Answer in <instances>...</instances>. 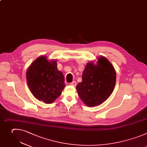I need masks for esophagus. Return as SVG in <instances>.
Wrapping results in <instances>:
<instances>
[{
    "label": "esophagus",
    "mask_w": 147,
    "mask_h": 147,
    "mask_svg": "<svg viewBox=\"0 0 147 147\" xmlns=\"http://www.w3.org/2000/svg\"><path fill=\"white\" fill-rule=\"evenodd\" d=\"M69 84H70V85H71V86H75L76 85V82L75 81H74V82H72L70 83H69Z\"/></svg>",
    "instance_id": "34e87169"
}]
</instances>
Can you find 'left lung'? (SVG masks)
<instances>
[{
    "label": "left lung",
    "mask_w": 147,
    "mask_h": 147,
    "mask_svg": "<svg viewBox=\"0 0 147 147\" xmlns=\"http://www.w3.org/2000/svg\"><path fill=\"white\" fill-rule=\"evenodd\" d=\"M82 79L76 87L78 94L84 104L93 107L101 104L111 95L116 75L110 61L100 56L96 64L92 61L86 64Z\"/></svg>",
    "instance_id": "1"
}]
</instances>
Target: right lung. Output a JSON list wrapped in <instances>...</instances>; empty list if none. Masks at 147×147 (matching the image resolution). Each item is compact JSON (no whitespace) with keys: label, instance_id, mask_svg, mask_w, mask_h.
Returning a JSON list of instances; mask_svg holds the SVG:
<instances>
[{"label":"right lung","instance_id":"add662e5","mask_svg":"<svg viewBox=\"0 0 147 147\" xmlns=\"http://www.w3.org/2000/svg\"><path fill=\"white\" fill-rule=\"evenodd\" d=\"M55 60L40 56L26 70V78L29 90L38 100L51 104L59 97L65 85L63 74L57 69Z\"/></svg>","mask_w":147,"mask_h":147}]
</instances>
